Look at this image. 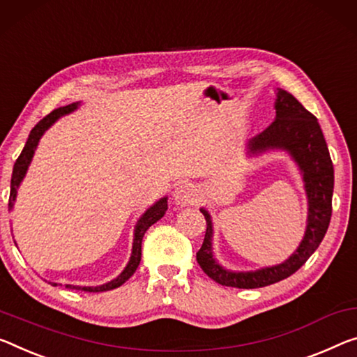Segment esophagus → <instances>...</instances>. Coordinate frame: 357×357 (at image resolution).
I'll use <instances>...</instances> for the list:
<instances>
[{
  "label": "esophagus",
  "mask_w": 357,
  "mask_h": 357,
  "mask_svg": "<svg viewBox=\"0 0 357 357\" xmlns=\"http://www.w3.org/2000/svg\"><path fill=\"white\" fill-rule=\"evenodd\" d=\"M197 197H199V190L190 182L180 183L174 191V201L178 206H193Z\"/></svg>",
  "instance_id": "1"
}]
</instances>
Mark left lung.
<instances>
[{"instance_id": "8db88e82", "label": "left lung", "mask_w": 357, "mask_h": 357, "mask_svg": "<svg viewBox=\"0 0 357 357\" xmlns=\"http://www.w3.org/2000/svg\"><path fill=\"white\" fill-rule=\"evenodd\" d=\"M274 109V121L261 134L249 140L245 145V156L254 158L268 151H286L290 160L297 164L308 199L305 236L294 254L279 265L254 271H231L222 266L213 257L212 217L206 207H201L199 211L204 213L207 228L196 260L202 271L222 286L257 289L289 278L319 248L331 223L333 164L321 126L314 114H311L297 98L284 89L276 91Z\"/></svg>"}]
</instances>
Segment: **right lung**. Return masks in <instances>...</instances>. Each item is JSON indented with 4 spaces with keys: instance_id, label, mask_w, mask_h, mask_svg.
<instances>
[{
    "instance_id": "1",
    "label": "right lung",
    "mask_w": 357,
    "mask_h": 357,
    "mask_svg": "<svg viewBox=\"0 0 357 357\" xmlns=\"http://www.w3.org/2000/svg\"><path fill=\"white\" fill-rule=\"evenodd\" d=\"M78 107H79V102H76V103H70V105H67V107H60L57 109H54V112L49 113L46 118H43L41 121L30 130V135H29V139H26L24 150H22L20 156L17 158V161H15L14 169H13V177H10L9 211L14 209L15 197H17V190L22 183V180L25 178L26 171H29L31 160H33V155H35L36 146H38V144H40L41 137L45 135L46 130L51 128L54 123H57L62 116H67V114L73 113L75 109H78ZM166 211H167V196H164L160 201H156L155 204L148 207L144 213H142L140 218L137 220L135 227H134V241H132V252H130V259L124 270L119 273L116 278L105 284H102V286H96V287L94 286L92 287L91 286H73V284H67L65 287L84 290V292H105V290H112V289L123 286V284L135 273L137 268H139V263L142 259V239H144L145 231L151 227L153 223H156L160 218H162ZM51 284L52 286H57L56 282H51Z\"/></svg>"
}]
</instances>
